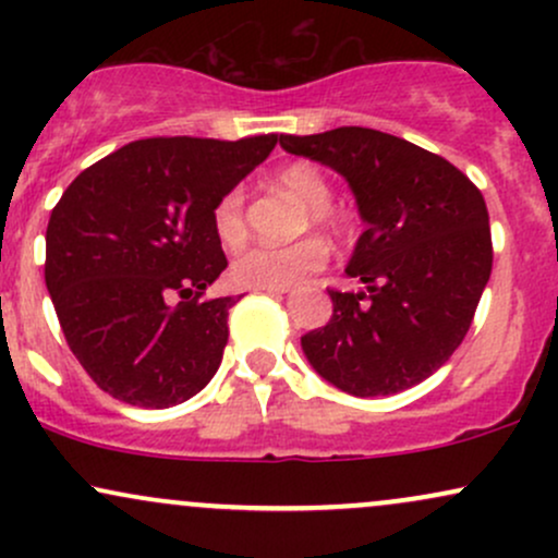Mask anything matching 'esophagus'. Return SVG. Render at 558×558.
I'll use <instances>...</instances> for the list:
<instances>
[{
	"label": "esophagus",
	"mask_w": 558,
	"mask_h": 558,
	"mask_svg": "<svg viewBox=\"0 0 558 558\" xmlns=\"http://www.w3.org/2000/svg\"><path fill=\"white\" fill-rule=\"evenodd\" d=\"M259 291H267V293H291V288H259Z\"/></svg>",
	"instance_id": "1"
}]
</instances>
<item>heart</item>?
Returning <instances> with one entry per match:
<instances>
[{"label":"heart","mask_w":558,"mask_h":558,"mask_svg":"<svg viewBox=\"0 0 558 558\" xmlns=\"http://www.w3.org/2000/svg\"><path fill=\"white\" fill-rule=\"evenodd\" d=\"M275 189L296 196L306 207V222L330 230L338 239H345L354 230V220L343 209L332 207V185L325 172L310 162L286 165L283 170L275 172ZM213 226L217 239L226 248H239L248 239L246 222V194L243 189H230L217 198L213 209ZM330 246L319 235H306V239L288 243V246H254L243 252L233 262L235 280L243 286L254 288H288L296 286L310 275H315L328 265Z\"/></svg>","instance_id":"b5f03b06"}]
</instances>
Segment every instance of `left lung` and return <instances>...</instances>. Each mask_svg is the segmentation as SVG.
<instances>
[{
	"instance_id": "1",
	"label": "left lung",
	"mask_w": 558,
	"mask_h": 558,
	"mask_svg": "<svg viewBox=\"0 0 558 558\" xmlns=\"http://www.w3.org/2000/svg\"><path fill=\"white\" fill-rule=\"evenodd\" d=\"M280 146L341 172L367 222L345 267L364 291L328 288L332 317L301 338L306 360L362 399L417 386L464 341L490 278L483 194L448 159L373 128L283 133Z\"/></svg>"
}]
</instances>
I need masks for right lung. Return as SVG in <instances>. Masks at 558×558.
Instances as JSON below:
<instances>
[{"instance_id":"right-lung-1","label":"right lung","mask_w":558,"mask_h":558,"mask_svg":"<svg viewBox=\"0 0 558 558\" xmlns=\"http://www.w3.org/2000/svg\"><path fill=\"white\" fill-rule=\"evenodd\" d=\"M275 144L138 138L57 202L44 280L70 351L112 399L168 409L213 380L239 301L204 299L228 267L213 209Z\"/></svg>"}]
</instances>
